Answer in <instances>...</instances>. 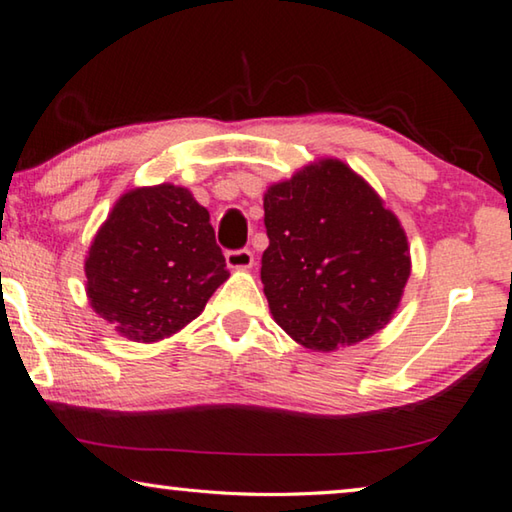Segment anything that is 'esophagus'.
Segmentation results:
<instances>
[{
	"instance_id": "1",
	"label": "esophagus",
	"mask_w": 512,
	"mask_h": 512,
	"mask_svg": "<svg viewBox=\"0 0 512 512\" xmlns=\"http://www.w3.org/2000/svg\"><path fill=\"white\" fill-rule=\"evenodd\" d=\"M225 264H228V268H232V271H246V268H253L255 255L246 248L228 250V253H225Z\"/></svg>"
}]
</instances>
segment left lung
<instances>
[{"mask_svg":"<svg viewBox=\"0 0 512 512\" xmlns=\"http://www.w3.org/2000/svg\"><path fill=\"white\" fill-rule=\"evenodd\" d=\"M264 225V293L293 341L332 352L388 325L411 275L409 241L348 164L311 162L268 187Z\"/></svg>","mask_w":512,"mask_h":512,"instance_id":"8db88e82","label":"left lung"}]
</instances>
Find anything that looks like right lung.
Returning <instances> with one entry per match:
<instances>
[{
  "mask_svg": "<svg viewBox=\"0 0 512 512\" xmlns=\"http://www.w3.org/2000/svg\"><path fill=\"white\" fill-rule=\"evenodd\" d=\"M97 314L137 343L176 334L228 280L210 212L185 187H137L119 198L85 257Z\"/></svg>",
  "mask_w": 512,
  "mask_h": 512,
  "instance_id": "right-lung-1",
  "label": "right lung"
}]
</instances>
